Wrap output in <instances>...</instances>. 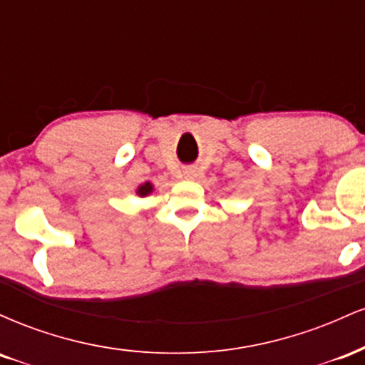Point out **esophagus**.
<instances>
[{
  "label": "esophagus",
  "instance_id": "1",
  "mask_svg": "<svg viewBox=\"0 0 365 365\" xmlns=\"http://www.w3.org/2000/svg\"><path fill=\"white\" fill-rule=\"evenodd\" d=\"M183 175H185V178H194L195 177V170L194 168H187L183 171Z\"/></svg>",
  "mask_w": 365,
  "mask_h": 365
}]
</instances>
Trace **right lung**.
Here are the masks:
<instances>
[{"label":"right lung","mask_w":365,"mask_h":365,"mask_svg":"<svg viewBox=\"0 0 365 365\" xmlns=\"http://www.w3.org/2000/svg\"><path fill=\"white\" fill-rule=\"evenodd\" d=\"M154 190V187H153V183L150 182H145L144 185H140L139 188H137V194H139L140 197H145V195H149L150 192Z\"/></svg>","instance_id":"right-lung-1"}]
</instances>
